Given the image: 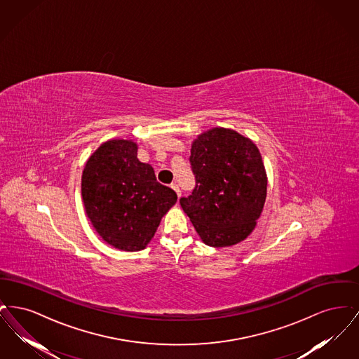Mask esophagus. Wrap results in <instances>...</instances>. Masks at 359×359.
Returning <instances> with one entry per match:
<instances>
[{
    "mask_svg": "<svg viewBox=\"0 0 359 359\" xmlns=\"http://www.w3.org/2000/svg\"><path fill=\"white\" fill-rule=\"evenodd\" d=\"M171 187L176 191V194H177V196L180 198V195H182V191H180V187H179V184H176V183H172Z\"/></svg>",
    "mask_w": 359,
    "mask_h": 359,
    "instance_id": "esophagus-1",
    "label": "esophagus"
}]
</instances>
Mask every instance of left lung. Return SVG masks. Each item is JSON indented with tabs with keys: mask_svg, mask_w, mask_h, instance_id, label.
I'll return each mask as SVG.
<instances>
[{
	"mask_svg": "<svg viewBox=\"0 0 359 359\" xmlns=\"http://www.w3.org/2000/svg\"><path fill=\"white\" fill-rule=\"evenodd\" d=\"M195 188L180 205L202 241L224 248L255 229L266 198V173L256 145L215 128L198 137L189 156Z\"/></svg>",
	"mask_w": 359,
	"mask_h": 359,
	"instance_id": "left-lung-1",
	"label": "left lung"
}]
</instances>
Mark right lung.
<instances>
[{
    "mask_svg": "<svg viewBox=\"0 0 359 359\" xmlns=\"http://www.w3.org/2000/svg\"><path fill=\"white\" fill-rule=\"evenodd\" d=\"M82 198L97 233L126 252L144 249L177 201L172 188L156 180L154 168L137 158V145L128 140L107 141L88 158Z\"/></svg>",
    "mask_w": 359,
    "mask_h": 359,
    "instance_id": "obj_1",
    "label": "right lung"
}]
</instances>
